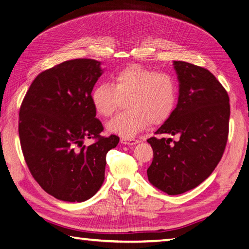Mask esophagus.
Listing matches in <instances>:
<instances>
[{"mask_svg": "<svg viewBox=\"0 0 249 249\" xmlns=\"http://www.w3.org/2000/svg\"><path fill=\"white\" fill-rule=\"evenodd\" d=\"M120 142H122L123 144H125V145H134V144H137L139 141L138 140H135V139L122 138V139H120Z\"/></svg>", "mask_w": 249, "mask_h": 249, "instance_id": "34e87169", "label": "esophagus"}]
</instances>
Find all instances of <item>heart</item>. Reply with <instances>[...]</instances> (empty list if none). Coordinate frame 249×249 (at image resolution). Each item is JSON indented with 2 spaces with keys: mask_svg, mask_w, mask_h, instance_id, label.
Masks as SVG:
<instances>
[{
  "mask_svg": "<svg viewBox=\"0 0 249 249\" xmlns=\"http://www.w3.org/2000/svg\"><path fill=\"white\" fill-rule=\"evenodd\" d=\"M95 112L111 117L125 100L124 111L107 124L110 133L132 138L152 123L160 124L171 116L178 100L171 74L141 65H129L113 74L112 84L101 83L90 94Z\"/></svg>",
  "mask_w": 249,
  "mask_h": 249,
  "instance_id": "b5f03b06",
  "label": "heart"
}]
</instances>
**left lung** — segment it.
<instances>
[{"instance_id": "8db88e82", "label": "left lung", "mask_w": 249, "mask_h": 249, "mask_svg": "<svg viewBox=\"0 0 249 249\" xmlns=\"http://www.w3.org/2000/svg\"><path fill=\"white\" fill-rule=\"evenodd\" d=\"M173 67L178 105L156 134L178 139H147L154 150L148 180L168 195L193 189L213 172L227 145L231 113L227 90L212 72L184 61H173Z\"/></svg>"}]
</instances>
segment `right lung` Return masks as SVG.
Here are the masks:
<instances>
[{"label": "right lung", "instance_id": "add662e5", "mask_svg": "<svg viewBox=\"0 0 249 249\" xmlns=\"http://www.w3.org/2000/svg\"><path fill=\"white\" fill-rule=\"evenodd\" d=\"M102 73L93 59L64 61L40 72L21 103L18 135L28 168L57 199L92 197L104 183L106 155L119 142L115 135L101 136L104 126L90 100ZM86 138L97 141L85 147Z\"/></svg>", "mask_w": 249, "mask_h": 249}]
</instances>
